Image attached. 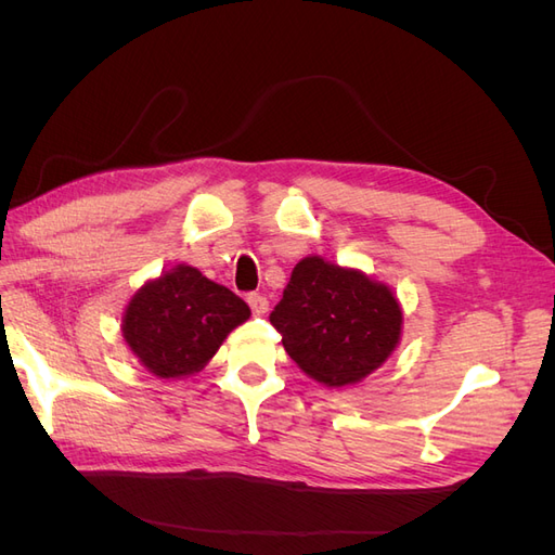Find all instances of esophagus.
Here are the masks:
<instances>
[{
	"label": "esophagus",
	"mask_w": 555,
	"mask_h": 555,
	"mask_svg": "<svg viewBox=\"0 0 555 555\" xmlns=\"http://www.w3.org/2000/svg\"><path fill=\"white\" fill-rule=\"evenodd\" d=\"M247 304H249V308H251V312H255V314L268 312V298L261 296V294H249L247 296Z\"/></svg>",
	"instance_id": "esophagus-1"
}]
</instances>
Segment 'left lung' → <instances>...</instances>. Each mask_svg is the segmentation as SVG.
Segmentation results:
<instances>
[{"instance_id": "8db88e82", "label": "left lung", "mask_w": 555, "mask_h": 555, "mask_svg": "<svg viewBox=\"0 0 555 555\" xmlns=\"http://www.w3.org/2000/svg\"><path fill=\"white\" fill-rule=\"evenodd\" d=\"M282 345L308 377L357 384L393 354L402 310L386 284L322 257L300 259L271 312Z\"/></svg>"}]
</instances>
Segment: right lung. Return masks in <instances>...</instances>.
Returning <instances> with one entry per match:
<instances>
[{
  "mask_svg": "<svg viewBox=\"0 0 555 555\" xmlns=\"http://www.w3.org/2000/svg\"><path fill=\"white\" fill-rule=\"evenodd\" d=\"M249 319L243 298L180 263L131 296L122 338L131 354L162 379L198 373L227 335Z\"/></svg>",
  "mask_w": 555,
  "mask_h": 555,
  "instance_id": "right-lung-1",
  "label": "right lung"
}]
</instances>
